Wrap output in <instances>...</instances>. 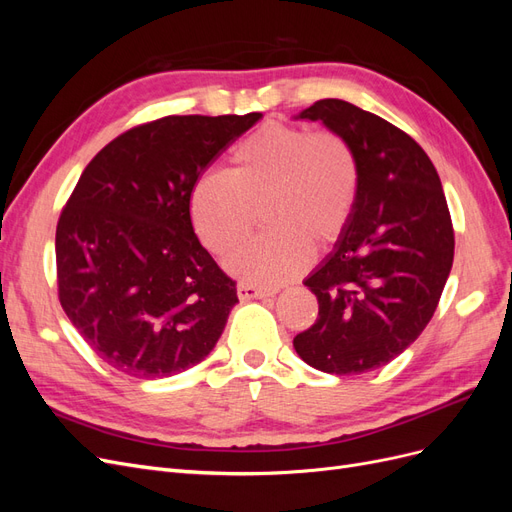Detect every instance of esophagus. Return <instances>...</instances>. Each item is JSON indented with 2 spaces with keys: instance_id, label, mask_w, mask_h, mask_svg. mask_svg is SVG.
I'll list each match as a JSON object with an SVG mask.
<instances>
[{
  "instance_id": "obj_1",
  "label": "esophagus",
  "mask_w": 512,
  "mask_h": 512,
  "mask_svg": "<svg viewBox=\"0 0 512 512\" xmlns=\"http://www.w3.org/2000/svg\"><path fill=\"white\" fill-rule=\"evenodd\" d=\"M237 294L241 301H252V299H262L267 297V294H271L269 290H262L258 286H252V284H239L237 286Z\"/></svg>"
}]
</instances>
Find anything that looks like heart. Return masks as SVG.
Listing matches in <instances>:
<instances>
[{
	"label": "heart",
	"mask_w": 512,
	"mask_h": 512,
	"mask_svg": "<svg viewBox=\"0 0 512 512\" xmlns=\"http://www.w3.org/2000/svg\"><path fill=\"white\" fill-rule=\"evenodd\" d=\"M226 173L198 177L190 218L209 252L224 256L250 235L256 209L271 226L228 260L252 286H277L329 250L354 215L361 173L352 147L335 132H309L269 121L232 151Z\"/></svg>",
	"instance_id": "1"
}]
</instances>
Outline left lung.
<instances>
[{"mask_svg": "<svg viewBox=\"0 0 512 512\" xmlns=\"http://www.w3.org/2000/svg\"><path fill=\"white\" fill-rule=\"evenodd\" d=\"M299 119L344 138L361 185L344 237L305 280L318 318L292 346L327 374H365L404 352L436 312L455 254L451 213L436 166L393 123L335 98Z\"/></svg>", "mask_w": 512, "mask_h": 512, "instance_id": "8db88e82", "label": "left lung"}]
</instances>
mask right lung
<instances>
[{
    "instance_id": "obj_1",
    "label": "right lung",
    "mask_w": 512,
    "mask_h": 512,
    "mask_svg": "<svg viewBox=\"0 0 512 512\" xmlns=\"http://www.w3.org/2000/svg\"><path fill=\"white\" fill-rule=\"evenodd\" d=\"M168 115L119 134L87 164L55 232L57 292L104 363L153 380L218 344L237 284L200 245L196 179L260 119Z\"/></svg>"
}]
</instances>
